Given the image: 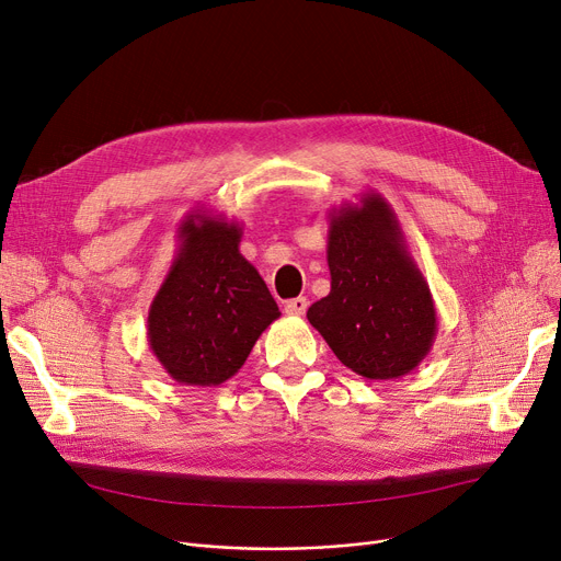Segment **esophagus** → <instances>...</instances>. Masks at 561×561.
<instances>
[{"label": "esophagus", "instance_id": "obj_1", "mask_svg": "<svg viewBox=\"0 0 561 561\" xmlns=\"http://www.w3.org/2000/svg\"><path fill=\"white\" fill-rule=\"evenodd\" d=\"M307 307H309V302H307V298H302V296L284 302V311L290 313V316H302V313L307 311Z\"/></svg>", "mask_w": 561, "mask_h": 561}]
</instances>
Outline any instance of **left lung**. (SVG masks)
I'll return each mask as SVG.
<instances>
[{"label":"left lung","mask_w":561,"mask_h":561,"mask_svg":"<svg viewBox=\"0 0 561 561\" xmlns=\"http://www.w3.org/2000/svg\"><path fill=\"white\" fill-rule=\"evenodd\" d=\"M330 296L307 311L343 366L366 379H398L434 345L430 286L407 250L391 204L375 191L330 211Z\"/></svg>","instance_id":"left-lung-1"}]
</instances>
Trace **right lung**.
Masks as SVG:
<instances>
[{
    "mask_svg": "<svg viewBox=\"0 0 561 561\" xmlns=\"http://www.w3.org/2000/svg\"><path fill=\"white\" fill-rule=\"evenodd\" d=\"M243 227L193 209L176 227V252L147 313V341L186 387H218L241 370L279 307L241 254Z\"/></svg>",
    "mask_w": 561,
    "mask_h": 561,
    "instance_id": "1",
    "label": "right lung"
}]
</instances>
